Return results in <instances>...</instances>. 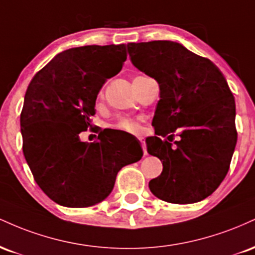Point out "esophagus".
<instances>
[{"label":"esophagus","instance_id":"obj_1","mask_svg":"<svg viewBox=\"0 0 255 255\" xmlns=\"http://www.w3.org/2000/svg\"><path fill=\"white\" fill-rule=\"evenodd\" d=\"M139 140L140 142H141V146H142V151H144V154L146 156L147 154V150H146V142H145V139L142 136H139Z\"/></svg>","mask_w":255,"mask_h":255}]
</instances>
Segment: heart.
<instances>
[{"mask_svg":"<svg viewBox=\"0 0 255 255\" xmlns=\"http://www.w3.org/2000/svg\"><path fill=\"white\" fill-rule=\"evenodd\" d=\"M113 129L125 131L129 134H139L141 131V125L139 120L135 119H121L116 124L111 126Z\"/></svg>","mask_w":255,"mask_h":255,"instance_id":"heart-1","label":"heart"}]
</instances>
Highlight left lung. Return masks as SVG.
I'll return each instance as SVG.
<instances>
[{
    "label": "left lung",
    "mask_w": 255,
    "mask_h": 255,
    "mask_svg": "<svg viewBox=\"0 0 255 255\" xmlns=\"http://www.w3.org/2000/svg\"><path fill=\"white\" fill-rule=\"evenodd\" d=\"M130 61L159 85L147 152L163 163L150 191L160 200L192 204L211 195L224 180L235 150V99L224 75L209 58L180 43L127 44ZM179 140L172 144L174 130Z\"/></svg>",
    "instance_id": "8db88e82"
}]
</instances>
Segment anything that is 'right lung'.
I'll return each mask as SVG.
<instances>
[{"label":"right lung","mask_w":255,"mask_h":255,"mask_svg":"<svg viewBox=\"0 0 255 255\" xmlns=\"http://www.w3.org/2000/svg\"><path fill=\"white\" fill-rule=\"evenodd\" d=\"M127 60L125 44L86 45L57 54L34 75L20 115L22 151L34 180L51 200L67 207L103 201L122 166L141 159L142 150L114 145L107 130L84 142L96 99ZM98 131V130H97Z\"/></svg>","instance_id":"obj_1"}]
</instances>
